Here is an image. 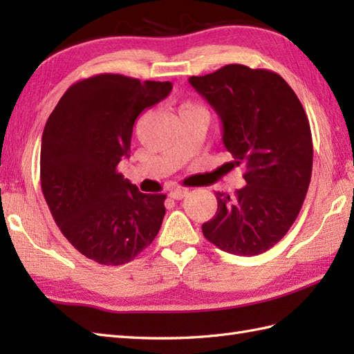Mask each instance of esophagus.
<instances>
[{
	"label": "esophagus",
	"instance_id": "esophagus-1",
	"mask_svg": "<svg viewBox=\"0 0 354 354\" xmlns=\"http://www.w3.org/2000/svg\"><path fill=\"white\" fill-rule=\"evenodd\" d=\"M187 194H189V192H187L185 189H173V190H170L169 196L175 201H181L187 196Z\"/></svg>",
	"mask_w": 354,
	"mask_h": 354
}]
</instances>
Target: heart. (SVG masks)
I'll return each mask as SVG.
<instances>
[{"instance_id": "1", "label": "heart", "mask_w": 354, "mask_h": 354, "mask_svg": "<svg viewBox=\"0 0 354 354\" xmlns=\"http://www.w3.org/2000/svg\"><path fill=\"white\" fill-rule=\"evenodd\" d=\"M196 109H202V108L194 106V104H190V103H187V104H184V106H183L181 112H185V111H196Z\"/></svg>"}]
</instances>
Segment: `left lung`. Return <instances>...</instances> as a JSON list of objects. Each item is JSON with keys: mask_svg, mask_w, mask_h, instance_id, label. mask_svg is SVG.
I'll return each instance as SVG.
<instances>
[{"mask_svg": "<svg viewBox=\"0 0 354 354\" xmlns=\"http://www.w3.org/2000/svg\"><path fill=\"white\" fill-rule=\"evenodd\" d=\"M189 82L222 120L230 167L245 165L246 185L234 196L216 192V216L202 232L225 252H266L295 222L310 184L313 142L303 104L265 68L230 64Z\"/></svg>", "mask_w": 354, "mask_h": 354, "instance_id": "obj_1", "label": "left lung"}]
</instances>
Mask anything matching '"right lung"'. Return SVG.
Returning <instances> with one entry per match:
<instances>
[{
	"mask_svg": "<svg viewBox=\"0 0 354 354\" xmlns=\"http://www.w3.org/2000/svg\"><path fill=\"white\" fill-rule=\"evenodd\" d=\"M170 82L97 74L66 89L42 133L41 189L65 239L89 260L118 266L153 242L165 194L141 193L117 165L133 123L169 95Z\"/></svg>",
	"mask_w": 354,
	"mask_h": 354,
	"instance_id": "1",
	"label": "right lung"
}]
</instances>
